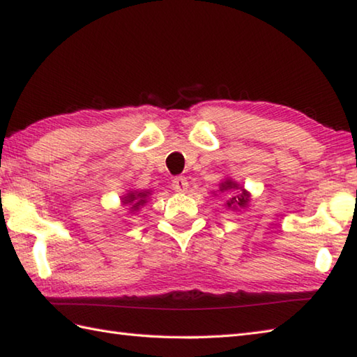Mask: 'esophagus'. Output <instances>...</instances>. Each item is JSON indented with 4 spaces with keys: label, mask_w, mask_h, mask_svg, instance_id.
<instances>
[{
    "label": "esophagus",
    "mask_w": 357,
    "mask_h": 357,
    "mask_svg": "<svg viewBox=\"0 0 357 357\" xmlns=\"http://www.w3.org/2000/svg\"><path fill=\"white\" fill-rule=\"evenodd\" d=\"M172 188L178 192L186 191V188H188V180H186L185 177H175L172 180Z\"/></svg>",
    "instance_id": "esophagus-1"
}]
</instances>
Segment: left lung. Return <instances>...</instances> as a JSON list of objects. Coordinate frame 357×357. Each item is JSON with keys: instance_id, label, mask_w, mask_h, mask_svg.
I'll use <instances>...</instances> for the list:
<instances>
[{"instance_id": "1", "label": "left lung", "mask_w": 357, "mask_h": 357, "mask_svg": "<svg viewBox=\"0 0 357 357\" xmlns=\"http://www.w3.org/2000/svg\"><path fill=\"white\" fill-rule=\"evenodd\" d=\"M221 186H222L221 191H222V190H230V188H235V190H236V183L230 182V180H227V182H224ZM248 197H249L248 192H246L245 190H241L240 195L230 199V201L227 202V205H229V207H232V205H234V208H235V204L240 205V207H245L246 202H248Z\"/></svg>"}]
</instances>
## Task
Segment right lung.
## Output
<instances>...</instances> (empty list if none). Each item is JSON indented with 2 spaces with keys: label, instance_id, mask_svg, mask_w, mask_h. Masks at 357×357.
<instances>
[{
  "label": "right lung",
  "instance_id": "add662e5",
  "mask_svg": "<svg viewBox=\"0 0 357 357\" xmlns=\"http://www.w3.org/2000/svg\"><path fill=\"white\" fill-rule=\"evenodd\" d=\"M144 197H147V192H130V195L123 199V204L125 205H130L131 204V208H137L141 204H144Z\"/></svg>",
  "mask_w": 357,
  "mask_h": 357
}]
</instances>
